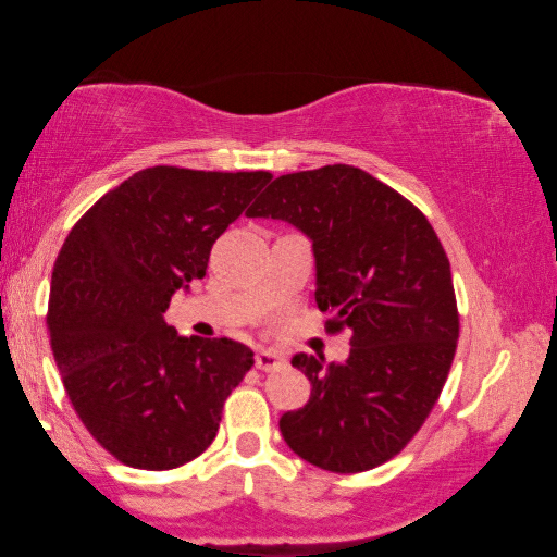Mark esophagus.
<instances>
[{"label": "esophagus", "instance_id": "obj_1", "mask_svg": "<svg viewBox=\"0 0 557 557\" xmlns=\"http://www.w3.org/2000/svg\"><path fill=\"white\" fill-rule=\"evenodd\" d=\"M286 364V358L276 350H259L257 352V368L261 372H273V370H281Z\"/></svg>", "mask_w": 557, "mask_h": 557}]
</instances>
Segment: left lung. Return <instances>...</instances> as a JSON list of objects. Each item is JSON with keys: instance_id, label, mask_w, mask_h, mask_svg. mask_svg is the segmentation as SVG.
<instances>
[{"instance_id": "1", "label": "left lung", "mask_w": 557, "mask_h": 557, "mask_svg": "<svg viewBox=\"0 0 557 557\" xmlns=\"http://www.w3.org/2000/svg\"><path fill=\"white\" fill-rule=\"evenodd\" d=\"M246 216L286 219L311 236L325 333L350 331V358L296 352L311 380L304 409L281 417L300 459L335 473L375 469L422 430L459 338L451 269L430 219L352 165L290 172Z\"/></svg>"}]
</instances>
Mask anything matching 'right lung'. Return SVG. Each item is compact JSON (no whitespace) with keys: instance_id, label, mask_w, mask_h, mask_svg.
I'll use <instances>...</instances> for the list:
<instances>
[{"instance_id":"add662e5","label":"right lung","mask_w":557,"mask_h":557,"mask_svg":"<svg viewBox=\"0 0 557 557\" xmlns=\"http://www.w3.org/2000/svg\"><path fill=\"white\" fill-rule=\"evenodd\" d=\"M271 172L154 165L73 224L51 273L47 327L73 409L125 467L168 471L216 436L224 399L253 364L230 338H180L177 288L202 278L212 244Z\"/></svg>"}]
</instances>
